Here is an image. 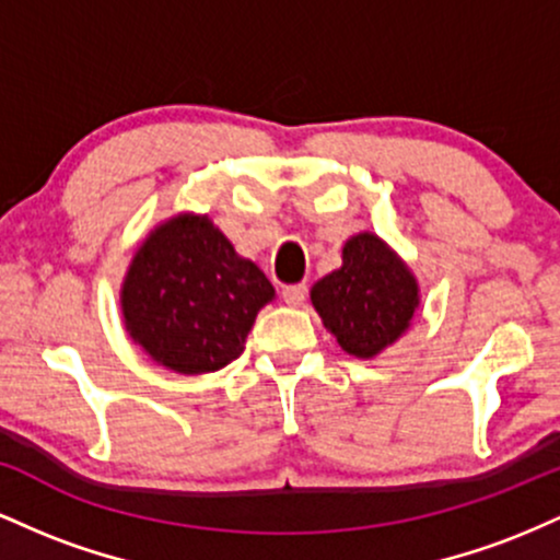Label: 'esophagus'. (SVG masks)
Masks as SVG:
<instances>
[{"label": "esophagus", "mask_w": 560, "mask_h": 560, "mask_svg": "<svg viewBox=\"0 0 560 560\" xmlns=\"http://www.w3.org/2000/svg\"><path fill=\"white\" fill-rule=\"evenodd\" d=\"M281 298H284L287 305L300 307L307 298V287L305 284H289V287L281 289Z\"/></svg>", "instance_id": "34e87169"}]
</instances>
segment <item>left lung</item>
Instances as JSON below:
<instances>
[{"label":"left lung","instance_id":"1","mask_svg":"<svg viewBox=\"0 0 560 560\" xmlns=\"http://www.w3.org/2000/svg\"><path fill=\"white\" fill-rule=\"evenodd\" d=\"M311 302L347 355L371 361L410 329L421 289L382 236L361 231L345 242L342 266L311 287Z\"/></svg>","mask_w":560,"mask_h":560}]
</instances>
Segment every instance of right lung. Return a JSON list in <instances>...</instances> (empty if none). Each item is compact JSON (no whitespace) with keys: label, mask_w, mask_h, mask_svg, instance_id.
Listing matches in <instances>:
<instances>
[{"label":"right lung","mask_w":560,"mask_h":560,"mask_svg":"<svg viewBox=\"0 0 560 560\" xmlns=\"http://www.w3.org/2000/svg\"><path fill=\"white\" fill-rule=\"evenodd\" d=\"M276 289L202 213L160 221L133 253L120 284L128 337L184 376L221 371L242 355Z\"/></svg>","instance_id":"1"}]
</instances>
